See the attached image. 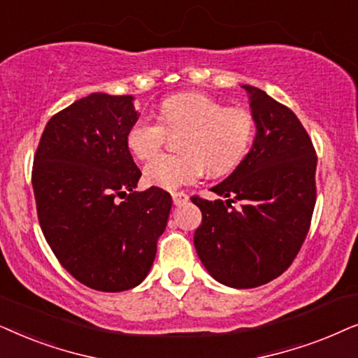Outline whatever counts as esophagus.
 <instances>
[{
	"label": "esophagus",
	"mask_w": 358,
	"mask_h": 358,
	"mask_svg": "<svg viewBox=\"0 0 358 358\" xmlns=\"http://www.w3.org/2000/svg\"><path fill=\"white\" fill-rule=\"evenodd\" d=\"M188 198L189 196L185 192H173V193H171V199H173V204H176V206H178V204L187 203Z\"/></svg>",
	"instance_id": "34e87169"
}]
</instances>
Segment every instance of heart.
<instances>
[{
  "instance_id": "obj_1",
  "label": "heart",
  "mask_w": 358,
  "mask_h": 358,
  "mask_svg": "<svg viewBox=\"0 0 358 358\" xmlns=\"http://www.w3.org/2000/svg\"><path fill=\"white\" fill-rule=\"evenodd\" d=\"M158 119L144 116L127 132V145L139 160H149L164 145L168 132L185 134L179 148L183 155H166L144 166L149 185L176 189L208 175L221 176L234 170L249 152L255 136L250 111L229 108L201 93H183L160 104Z\"/></svg>"
}]
</instances>
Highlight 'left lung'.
<instances>
[{"mask_svg": "<svg viewBox=\"0 0 358 358\" xmlns=\"http://www.w3.org/2000/svg\"><path fill=\"white\" fill-rule=\"evenodd\" d=\"M257 124L254 145L222 183L221 196L192 201L203 219L194 247L219 283L255 288L288 270L306 239L316 204L317 155L292 109L244 85Z\"/></svg>", "mask_w": 358, "mask_h": 358, "instance_id": "left-lung-1", "label": "left lung"}]
</instances>
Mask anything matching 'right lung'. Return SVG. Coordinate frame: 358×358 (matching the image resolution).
Returning a JSON list of instances; mask_svg holds the SVG:
<instances>
[{"instance_id":"right-lung-1","label":"right lung","mask_w":358,"mask_h":358,"mask_svg":"<svg viewBox=\"0 0 358 358\" xmlns=\"http://www.w3.org/2000/svg\"><path fill=\"white\" fill-rule=\"evenodd\" d=\"M131 94L92 93L54 114L32 165L37 217L60 265L88 288L117 293L149 273L171 196L141 178L127 147Z\"/></svg>"}]
</instances>
